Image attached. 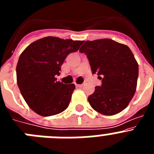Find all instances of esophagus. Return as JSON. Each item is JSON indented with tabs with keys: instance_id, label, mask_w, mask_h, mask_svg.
<instances>
[{
	"instance_id": "1",
	"label": "esophagus",
	"mask_w": 154,
	"mask_h": 154,
	"mask_svg": "<svg viewBox=\"0 0 154 154\" xmlns=\"http://www.w3.org/2000/svg\"><path fill=\"white\" fill-rule=\"evenodd\" d=\"M84 84H76L75 83V86L79 87V88H82V87H83Z\"/></svg>"
}]
</instances>
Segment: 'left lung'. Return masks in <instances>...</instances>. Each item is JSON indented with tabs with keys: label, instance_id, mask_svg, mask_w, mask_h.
I'll return each mask as SVG.
<instances>
[{
	"label": "left lung",
	"instance_id": "obj_1",
	"mask_svg": "<svg viewBox=\"0 0 154 154\" xmlns=\"http://www.w3.org/2000/svg\"><path fill=\"white\" fill-rule=\"evenodd\" d=\"M79 51L85 53L93 74L102 80L101 86L88 97L93 109L106 116L123 111L137 89L138 63L127 45L112 39L86 41Z\"/></svg>",
	"mask_w": 154,
	"mask_h": 154
}]
</instances>
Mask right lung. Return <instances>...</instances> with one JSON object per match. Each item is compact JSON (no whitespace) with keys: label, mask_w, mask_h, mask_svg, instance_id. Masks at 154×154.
I'll use <instances>...</instances> for the list:
<instances>
[{"label":"right lung","mask_w":154,"mask_h":154,"mask_svg":"<svg viewBox=\"0 0 154 154\" xmlns=\"http://www.w3.org/2000/svg\"><path fill=\"white\" fill-rule=\"evenodd\" d=\"M83 42L48 36L32 42L21 54L16 67L17 85L37 114L50 116L68 108L75 85L57 82L55 75H60L67 55Z\"/></svg>","instance_id":"add662e5"}]
</instances>
